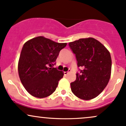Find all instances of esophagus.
Here are the masks:
<instances>
[{
    "label": "esophagus",
    "mask_w": 126,
    "mask_h": 126,
    "mask_svg": "<svg viewBox=\"0 0 126 126\" xmlns=\"http://www.w3.org/2000/svg\"><path fill=\"white\" fill-rule=\"evenodd\" d=\"M64 75H67L69 74V72H64Z\"/></svg>",
    "instance_id": "34e87169"
}]
</instances>
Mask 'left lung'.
Segmentation results:
<instances>
[{
  "label": "left lung",
  "mask_w": 126,
  "mask_h": 126,
  "mask_svg": "<svg viewBox=\"0 0 126 126\" xmlns=\"http://www.w3.org/2000/svg\"><path fill=\"white\" fill-rule=\"evenodd\" d=\"M75 54L79 73L70 83L71 90L78 98L90 100L105 89L110 81L112 61L110 52L97 40L92 38L79 39L69 42Z\"/></svg>",
  "instance_id": "left-lung-1"
}]
</instances>
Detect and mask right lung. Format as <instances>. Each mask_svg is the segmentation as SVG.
I'll return each instance as SVG.
<instances>
[{
	"label": "right lung",
	"mask_w": 126,
	"mask_h": 126,
	"mask_svg": "<svg viewBox=\"0 0 126 126\" xmlns=\"http://www.w3.org/2000/svg\"><path fill=\"white\" fill-rule=\"evenodd\" d=\"M66 45L43 36L32 39L24 44L18 70L21 82L32 96L44 98L55 92L63 73L51 67Z\"/></svg>",
	"instance_id": "add662e5"
}]
</instances>
